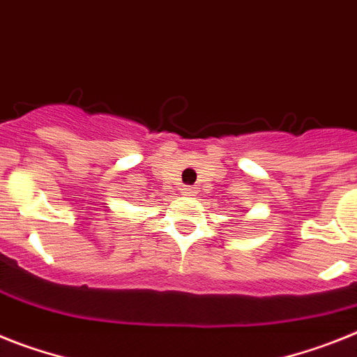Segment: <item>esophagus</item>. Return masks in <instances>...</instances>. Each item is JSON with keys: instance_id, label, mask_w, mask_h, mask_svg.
I'll return each mask as SVG.
<instances>
[{"instance_id": "34e87169", "label": "esophagus", "mask_w": 357, "mask_h": 357, "mask_svg": "<svg viewBox=\"0 0 357 357\" xmlns=\"http://www.w3.org/2000/svg\"><path fill=\"white\" fill-rule=\"evenodd\" d=\"M181 194H183V196H196V188H194V187H183V188H181Z\"/></svg>"}]
</instances>
